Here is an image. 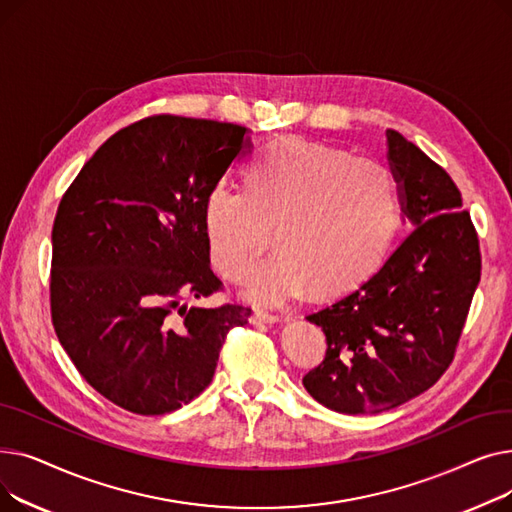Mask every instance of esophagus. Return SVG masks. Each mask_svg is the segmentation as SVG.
Segmentation results:
<instances>
[{
	"mask_svg": "<svg viewBox=\"0 0 512 512\" xmlns=\"http://www.w3.org/2000/svg\"><path fill=\"white\" fill-rule=\"evenodd\" d=\"M280 321V315L276 313H267V311H255L251 315V324H276Z\"/></svg>",
	"mask_w": 512,
	"mask_h": 512,
	"instance_id": "obj_1",
	"label": "esophagus"
}]
</instances>
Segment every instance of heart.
Masks as SVG:
<instances>
[{
  "label": "heart",
  "instance_id": "b5f03b06",
  "mask_svg": "<svg viewBox=\"0 0 512 512\" xmlns=\"http://www.w3.org/2000/svg\"><path fill=\"white\" fill-rule=\"evenodd\" d=\"M400 220V195L380 161L299 137L267 145L247 168L245 188L215 182L203 203L209 259L242 280L272 240L280 249L255 267L245 297L282 307L315 288L340 294L367 280Z\"/></svg>",
  "mask_w": 512,
  "mask_h": 512
}]
</instances>
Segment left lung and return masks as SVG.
<instances>
[{
    "label": "left lung",
    "instance_id": "obj_1",
    "mask_svg": "<svg viewBox=\"0 0 512 512\" xmlns=\"http://www.w3.org/2000/svg\"><path fill=\"white\" fill-rule=\"evenodd\" d=\"M386 137L413 230L367 282L309 315L328 348L303 386L346 415L394 409L442 378L481 278L479 238L459 186L400 132Z\"/></svg>",
    "mask_w": 512,
    "mask_h": 512
}]
</instances>
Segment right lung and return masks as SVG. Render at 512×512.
Returning a JSON list of instances; mask_svg holds the SVG:
<instances>
[{"instance_id": "1", "label": "right lung", "mask_w": 512, "mask_h": 512, "mask_svg": "<svg viewBox=\"0 0 512 512\" xmlns=\"http://www.w3.org/2000/svg\"><path fill=\"white\" fill-rule=\"evenodd\" d=\"M247 128L149 116L112 134L64 193L51 230V321L80 375L114 405L166 415L211 382L251 309L180 305L222 290L203 203Z\"/></svg>"}]
</instances>
